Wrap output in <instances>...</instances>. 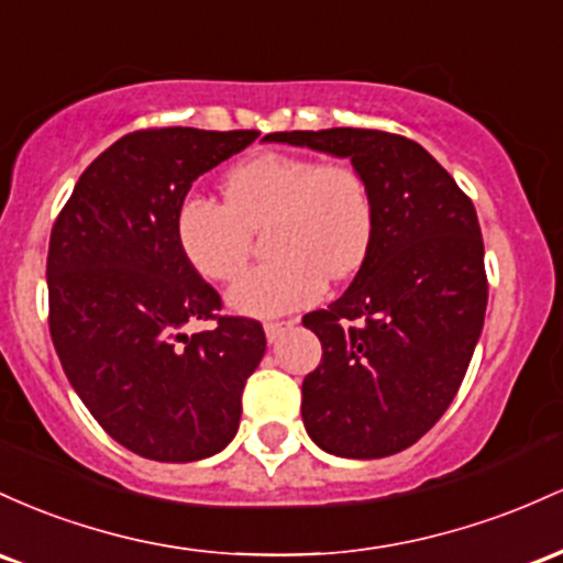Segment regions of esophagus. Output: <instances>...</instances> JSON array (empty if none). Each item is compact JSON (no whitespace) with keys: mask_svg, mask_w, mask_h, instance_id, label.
<instances>
[{"mask_svg":"<svg viewBox=\"0 0 563 563\" xmlns=\"http://www.w3.org/2000/svg\"><path fill=\"white\" fill-rule=\"evenodd\" d=\"M289 327H295V321H268V324L263 327L265 338H268V343H276V340H279L282 334L289 330Z\"/></svg>","mask_w":563,"mask_h":563,"instance_id":"esophagus-1","label":"esophagus"}]
</instances>
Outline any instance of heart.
<instances>
[{
	"label": "heart",
	"instance_id": "heart-1",
	"mask_svg": "<svg viewBox=\"0 0 563 563\" xmlns=\"http://www.w3.org/2000/svg\"><path fill=\"white\" fill-rule=\"evenodd\" d=\"M225 205L188 194L175 214V239L197 274L233 282L252 255V233H265L274 257L229 292L233 311L279 316L311 306L324 276L345 279L369 252L375 205L349 164L265 151L233 167Z\"/></svg>",
	"mask_w": 563,
	"mask_h": 563
}]
</instances>
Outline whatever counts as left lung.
I'll return each mask as SVG.
<instances>
[{"instance_id": "1", "label": "left lung", "mask_w": 563, "mask_h": 563, "mask_svg": "<svg viewBox=\"0 0 563 563\" xmlns=\"http://www.w3.org/2000/svg\"><path fill=\"white\" fill-rule=\"evenodd\" d=\"M351 159L375 205L356 279L302 316L321 364L302 380V426L338 457L412 446L446 412L484 327V242L473 201L409 137L332 128L265 135Z\"/></svg>"}]
</instances>
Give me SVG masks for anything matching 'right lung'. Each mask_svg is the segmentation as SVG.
<instances>
[{
  "label": "right lung",
  "instance_id": "right-lung-1",
  "mask_svg": "<svg viewBox=\"0 0 563 563\" xmlns=\"http://www.w3.org/2000/svg\"><path fill=\"white\" fill-rule=\"evenodd\" d=\"M257 130H137L81 173L47 252L49 334L103 431L141 457L194 463L231 444L265 332L218 316L220 295L183 257L175 214L199 175ZM214 318L207 333L185 324Z\"/></svg>",
  "mask_w": 563,
  "mask_h": 563
}]
</instances>
